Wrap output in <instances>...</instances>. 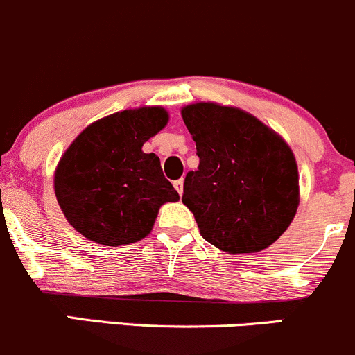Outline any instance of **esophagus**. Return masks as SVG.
Wrapping results in <instances>:
<instances>
[{
    "mask_svg": "<svg viewBox=\"0 0 355 355\" xmlns=\"http://www.w3.org/2000/svg\"><path fill=\"white\" fill-rule=\"evenodd\" d=\"M173 187L177 189V192L182 196V193H184V178H178V180H175Z\"/></svg>",
    "mask_w": 355,
    "mask_h": 355,
    "instance_id": "1",
    "label": "esophagus"
}]
</instances>
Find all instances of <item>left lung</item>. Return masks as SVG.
<instances>
[{
    "label": "left lung",
    "instance_id": "1",
    "mask_svg": "<svg viewBox=\"0 0 355 355\" xmlns=\"http://www.w3.org/2000/svg\"><path fill=\"white\" fill-rule=\"evenodd\" d=\"M197 146L182 202L205 241L231 254L275 243L298 207V168L290 146L236 107L197 103L182 109Z\"/></svg>",
    "mask_w": 355,
    "mask_h": 355
}]
</instances>
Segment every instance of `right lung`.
Masks as SVG:
<instances>
[{"mask_svg": "<svg viewBox=\"0 0 355 355\" xmlns=\"http://www.w3.org/2000/svg\"><path fill=\"white\" fill-rule=\"evenodd\" d=\"M166 121L163 107L130 109L96 121L73 139L53 184L77 232L104 246L136 243L150 234L158 209L180 198L159 158L141 150Z\"/></svg>", "mask_w": 355, "mask_h": 355, "instance_id": "add662e5", "label": "right lung"}]
</instances>
